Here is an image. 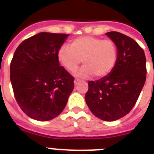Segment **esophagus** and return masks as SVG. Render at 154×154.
Masks as SVG:
<instances>
[{
    "mask_svg": "<svg viewBox=\"0 0 154 154\" xmlns=\"http://www.w3.org/2000/svg\"><path fill=\"white\" fill-rule=\"evenodd\" d=\"M80 82H81V81H80L79 79H75L74 84H75V85H77V84H78V83H79Z\"/></svg>",
    "mask_w": 154,
    "mask_h": 154,
    "instance_id": "34e87169",
    "label": "esophagus"
}]
</instances>
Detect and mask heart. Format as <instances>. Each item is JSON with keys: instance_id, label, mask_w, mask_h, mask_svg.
Returning a JSON list of instances; mask_svg holds the SVG:
<instances>
[{"instance_id": "b5f03b06", "label": "heart", "mask_w": 154, "mask_h": 154, "mask_svg": "<svg viewBox=\"0 0 154 154\" xmlns=\"http://www.w3.org/2000/svg\"><path fill=\"white\" fill-rule=\"evenodd\" d=\"M57 57L70 72H75L82 60L85 66L77 72L78 77H87L93 73L97 77H103L114 69L118 58V49L112 40L84 36L72 40L69 46L60 47Z\"/></svg>"}]
</instances>
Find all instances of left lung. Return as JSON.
Segmentation results:
<instances>
[{
    "label": "left lung",
    "instance_id": "obj_1",
    "mask_svg": "<svg viewBox=\"0 0 154 154\" xmlns=\"http://www.w3.org/2000/svg\"><path fill=\"white\" fill-rule=\"evenodd\" d=\"M116 43L118 58L111 73L88 82L85 101L92 113L105 122L127 115L136 104L146 79V55L131 37L118 32H106Z\"/></svg>",
    "mask_w": 154,
    "mask_h": 154
}]
</instances>
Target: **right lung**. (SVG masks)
<instances>
[{
	"label": "right lung",
	"mask_w": 154,
	"mask_h": 154,
	"mask_svg": "<svg viewBox=\"0 0 154 154\" xmlns=\"http://www.w3.org/2000/svg\"><path fill=\"white\" fill-rule=\"evenodd\" d=\"M69 34L40 32L17 48L10 81L18 105L28 117L45 122L65 109L74 77L60 65L57 53Z\"/></svg>",
	"instance_id": "1"
}]
</instances>
